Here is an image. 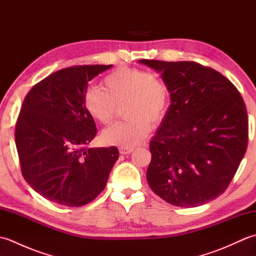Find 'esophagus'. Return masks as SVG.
I'll return each instance as SVG.
<instances>
[{
	"label": "esophagus",
	"mask_w": 256,
	"mask_h": 256,
	"mask_svg": "<svg viewBox=\"0 0 256 256\" xmlns=\"http://www.w3.org/2000/svg\"><path fill=\"white\" fill-rule=\"evenodd\" d=\"M133 150H134L133 148H118L120 153H121L122 155H126V154L132 153Z\"/></svg>",
	"instance_id": "obj_1"
}]
</instances>
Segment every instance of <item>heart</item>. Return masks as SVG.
Returning a JSON list of instances; mask_svg holds the SVG:
<instances>
[{
	"label": "heart",
	"instance_id": "b5f03b06",
	"mask_svg": "<svg viewBox=\"0 0 256 256\" xmlns=\"http://www.w3.org/2000/svg\"><path fill=\"white\" fill-rule=\"evenodd\" d=\"M103 90L90 86L84 103L89 116L101 125H108L123 106L126 121L103 131L101 138L108 145L134 148L148 136L152 125L162 121L170 102V89L160 76L142 68L122 67L102 80Z\"/></svg>",
	"mask_w": 256,
	"mask_h": 256
}]
</instances>
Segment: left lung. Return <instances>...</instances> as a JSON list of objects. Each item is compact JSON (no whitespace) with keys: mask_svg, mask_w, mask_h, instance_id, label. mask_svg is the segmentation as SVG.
I'll list each match as a JSON object with an SVG mask.
<instances>
[{"mask_svg":"<svg viewBox=\"0 0 256 256\" xmlns=\"http://www.w3.org/2000/svg\"><path fill=\"white\" fill-rule=\"evenodd\" d=\"M140 62L160 72L172 100L150 143V187L182 208L209 202L226 192L246 152L243 98L224 74L198 62Z\"/></svg>","mask_w":256,"mask_h":256,"instance_id":"obj_1","label":"left lung"}]
</instances>
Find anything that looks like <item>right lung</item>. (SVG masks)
<instances>
[{
	"mask_svg": "<svg viewBox=\"0 0 256 256\" xmlns=\"http://www.w3.org/2000/svg\"><path fill=\"white\" fill-rule=\"evenodd\" d=\"M112 64L64 68L36 84L25 96L15 143L25 180L42 197L82 206L106 188L118 158L116 146L90 148L96 128L84 103L90 80Z\"/></svg>",
	"mask_w": 256,
	"mask_h": 256,
	"instance_id": "1",
	"label": "right lung"
}]
</instances>
